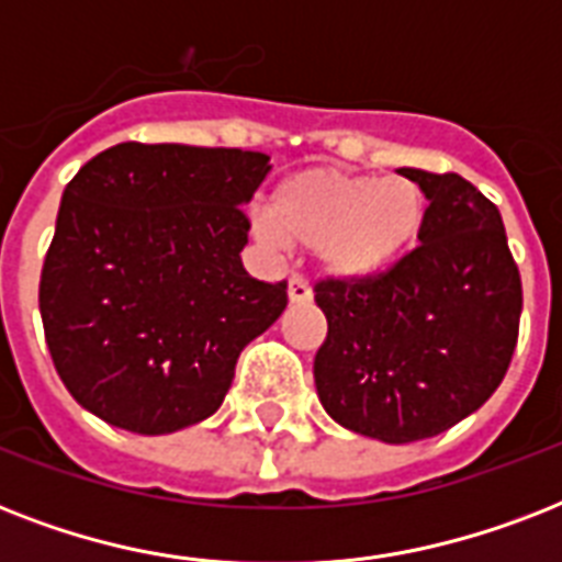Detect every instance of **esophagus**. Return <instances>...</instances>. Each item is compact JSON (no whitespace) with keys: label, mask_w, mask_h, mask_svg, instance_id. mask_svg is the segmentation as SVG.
I'll return each instance as SVG.
<instances>
[{"label":"esophagus","mask_w":562,"mask_h":562,"mask_svg":"<svg viewBox=\"0 0 562 562\" xmlns=\"http://www.w3.org/2000/svg\"><path fill=\"white\" fill-rule=\"evenodd\" d=\"M289 300L291 303H308L312 300V285L303 277H291L289 280Z\"/></svg>","instance_id":"obj_1"}]
</instances>
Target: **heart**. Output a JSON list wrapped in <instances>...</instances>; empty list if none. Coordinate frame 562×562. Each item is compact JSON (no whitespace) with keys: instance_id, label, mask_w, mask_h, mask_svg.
Instances as JSON below:
<instances>
[{"instance_id":"heart-1","label":"heart","mask_w":562,"mask_h":562,"mask_svg":"<svg viewBox=\"0 0 562 562\" xmlns=\"http://www.w3.org/2000/svg\"><path fill=\"white\" fill-rule=\"evenodd\" d=\"M426 194L408 178L303 169L277 183L256 233L268 245L315 247L335 280L382 277L408 256L426 224Z\"/></svg>"}]
</instances>
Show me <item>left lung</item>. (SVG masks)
Segmentation results:
<instances>
[{
	"label": "left lung",
	"mask_w": 562,
	"mask_h": 562,
	"mask_svg": "<svg viewBox=\"0 0 562 562\" xmlns=\"http://www.w3.org/2000/svg\"><path fill=\"white\" fill-rule=\"evenodd\" d=\"M426 194V224L396 268L324 280L329 333L315 356L321 405L382 443L435 437L493 396L514 359L522 282L505 224L461 175L400 169Z\"/></svg>",
	"instance_id": "8db88e82"
}]
</instances>
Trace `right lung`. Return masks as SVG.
I'll return each instance as SVG.
<instances>
[{
    "mask_svg": "<svg viewBox=\"0 0 562 562\" xmlns=\"http://www.w3.org/2000/svg\"><path fill=\"white\" fill-rule=\"evenodd\" d=\"M271 157L122 143L69 180L40 277V315L75 402L136 435L212 417L236 361L282 315L285 282L241 265L245 203Z\"/></svg>",
    "mask_w": 562,
    "mask_h": 562,
    "instance_id": "1",
    "label": "right lung"
}]
</instances>
